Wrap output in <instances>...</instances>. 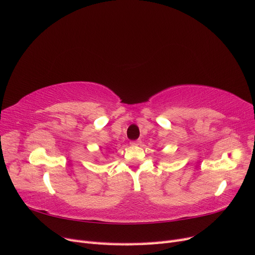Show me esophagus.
I'll return each instance as SVG.
<instances>
[{
    "mask_svg": "<svg viewBox=\"0 0 255 255\" xmlns=\"http://www.w3.org/2000/svg\"><path fill=\"white\" fill-rule=\"evenodd\" d=\"M141 142V140L140 139H137V140H134V141H132V142H130V143H132V144H139Z\"/></svg>",
    "mask_w": 255,
    "mask_h": 255,
    "instance_id": "obj_1",
    "label": "esophagus"
}]
</instances>
